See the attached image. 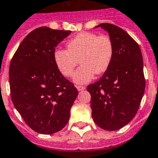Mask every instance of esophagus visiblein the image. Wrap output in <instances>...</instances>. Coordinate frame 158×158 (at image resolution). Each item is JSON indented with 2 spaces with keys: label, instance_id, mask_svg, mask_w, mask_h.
Returning <instances> with one entry per match:
<instances>
[{
  "label": "esophagus",
  "instance_id": "1",
  "mask_svg": "<svg viewBox=\"0 0 158 158\" xmlns=\"http://www.w3.org/2000/svg\"><path fill=\"white\" fill-rule=\"evenodd\" d=\"M76 88L79 91H83L85 89V87H83V86H81V85H77Z\"/></svg>",
  "mask_w": 158,
  "mask_h": 158
}]
</instances>
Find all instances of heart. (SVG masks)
<instances>
[{
  "label": "heart",
  "instance_id": "b5f03b06",
  "mask_svg": "<svg viewBox=\"0 0 158 158\" xmlns=\"http://www.w3.org/2000/svg\"><path fill=\"white\" fill-rule=\"evenodd\" d=\"M67 49H57L54 61L59 71L65 77H71L79 62L82 66L74 75V81L85 83L95 74L101 75L108 70L112 62L114 47L107 35L83 31L70 40Z\"/></svg>",
  "mask_w": 158,
  "mask_h": 158
}]
</instances>
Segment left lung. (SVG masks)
<instances>
[{
  "label": "left lung",
  "mask_w": 158,
  "mask_h": 158,
  "mask_svg": "<svg viewBox=\"0 0 158 158\" xmlns=\"http://www.w3.org/2000/svg\"><path fill=\"white\" fill-rule=\"evenodd\" d=\"M98 27L108 31L114 53L108 70L87 90L96 124L116 131L132 120L140 106L145 88L143 57L139 44L122 28L110 23Z\"/></svg>",
  "instance_id": "left-lung-1"
}]
</instances>
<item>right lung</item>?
Listing matches in <instances>:
<instances>
[{
	"label": "right lung",
	"mask_w": 158,
	"mask_h": 158,
	"mask_svg": "<svg viewBox=\"0 0 158 158\" xmlns=\"http://www.w3.org/2000/svg\"><path fill=\"white\" fill-rule=\"evenodd\" d=\"M70 31L41 27L21 42L10 65V96L24 122L33 131L51 135L67 124L78 96L75 85L59 71L55 48Z\"/></svg>",
	"instance_id": "add662e5"
}]
</instances>
